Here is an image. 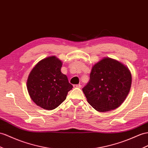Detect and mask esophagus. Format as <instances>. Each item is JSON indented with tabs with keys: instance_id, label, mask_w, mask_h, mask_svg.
Instances as JSON below:
<instances>
[{
	"instance_id": "34e87169",
	"label": "esophagus",
	"mask_w": 148,
	"mask_h": 148,
	"mask_svg": "<svg viewBox=\"0 0 148 148\" xmlns=\"http://www.w3.org/2000/svg\"><path fill=\"white\" fill-rule=\"evenodd\" d=\"M81 84H75V85H74V88H81Z\"/></svg>"
}]
</instances>
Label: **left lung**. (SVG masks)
<instances>
[{"instance_id": "obj_1", "label": "left lung", "mask_w": 148, "mask_h": 148, "mask_svg": "<svg viewBox=\"0 0 148 148\" xmlns=\"http://www.w3.org/2000/svg\"><path fill=\"white\" fill-rule=\"evenodd\" d=\"M131 74L117 60L105 58L92 68L90 80L82 89L89 104L99 112L119 107L131 89Z\"/></svg>"}]
</instances>
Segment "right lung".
<instances>
[{
	"label": "right lung",
	"mask_w": 148,
	"mask_h": 148,
	"mask_svg": "<svg viewBox=\"0 0 148 148\" xmlns=\"http://www.w3.org/2000/svg\"><path fill=\"white\" fill-rule=\"evenodd\" d=\"M62 63L55 56L38 62L30 73L27 88L32 100L39 106L52 110L66 99L73 86L60 72Z\"/></svg>",
	"instance_id": "obj_1"
}]
</instances>
